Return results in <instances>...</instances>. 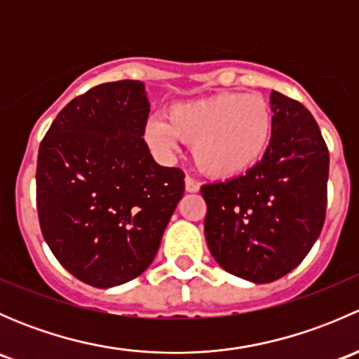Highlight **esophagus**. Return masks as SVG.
<instances>
[{"mask_svg": "<svg viewBox=\"0 0 359 359\" xmlns=\"http://www.w3.org/2000/svg\"><path fill=\"white\" fill-rule=\"evenodd\" d=\"M186 191L187 193H198L200 191V182H196L191 177H186Z\"/></svg>", "mask_w": 359, "mask_h": 359, "instance_id": "1", "label": "esophagus"}]
</instances>
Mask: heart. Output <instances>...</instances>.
<instances>
[{
    "label": "heart",
    "mask_w": 359,
    "mask_h": 359,
    "mask_svg": "<svg viewBox=\"0 0 359 359\" xmlns=\"http://www.w3.org/2000/svg\"><path fill=\"white\" fill-rule=\"evenodd\" d=\"M273 126V111L266 99L222 92L173 104L166 121H147L144 139L163 158L175 154L180 140L191 142L194 163L201 172L215 179H231L262 159Z\"/></svg>",
    "instance_id": "1"
}]
</instances>
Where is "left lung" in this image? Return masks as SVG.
Listing matches in <instances>:
<instances>
[{
    "label": "left lung",
    "instance_id": "1",
    "mask_svg": "<svg viewBox=\"0 0 359 359\" xmlns=\"http://www.w3.org/2000/svg\"><path fill=\"white\" fill-rule=\"evenodd\" d=\"M273 137L245 175L205 184V238L222 269L271 283L295 269L321 233L327 213V144L313 114L271 92Z\"/></svg>",
    "mask_w": 359,
    "mask_h": 359
}]
</instances>
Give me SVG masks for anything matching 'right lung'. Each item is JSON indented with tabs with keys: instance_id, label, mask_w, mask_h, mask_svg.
Listing matches in <instances>:
<instances>
[{
	"instance_id": "right-lung-1",
	"label": "right lung",
	"mask_w": 359,
	"mask_h": 359,
	"mask_svg": "<svg viewBox=\"0 0 359 359\" xmlns=\"http://www.w3.org/2000/svg\"><path fill=\"white\" fill-rule=\"evenodd\" d=\"M142 81L104 83L57 114L38 153L36 203L43 238L83 283L111 288L156 257L184 194V172L161 166L144 137Z\"/></svg>"
}]
</instances>
